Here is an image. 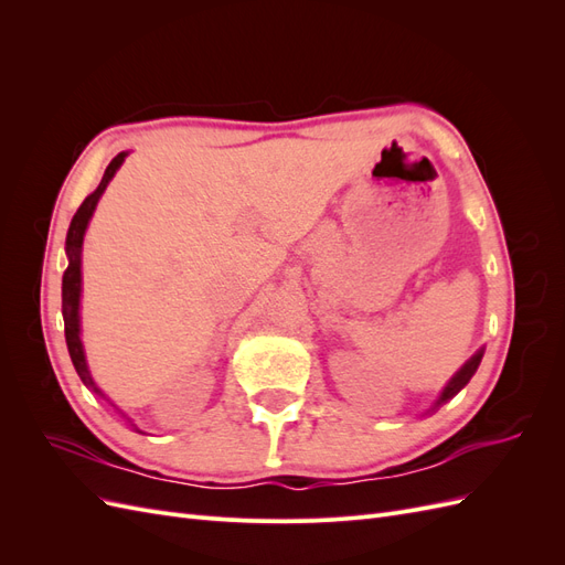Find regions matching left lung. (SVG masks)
<instances>
[{
	"mask_svg": "<svg viewBox=\"0 0 565 565\" xmlns=\"http://www.w3.org/2000/svg\"><path fill=\"white\" fill-rule=\"evenodd\" d=\"M481 358H483V349H481V351H476V353L469 358V361L459 367V372H457L455 377L448 382V386L440 391V396H438V401L434 403V407H431V409H438L443 403H448L452 396H457V393L469 384V380H471L473 374H476L478 365H481Z\"/></svg>",
	"mask_w": 565,
	"mask_h": 565,
	"instance_id": "8db88e82",
	"label": "left lung"
}]
</instances>
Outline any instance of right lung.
Instances as JSON below:
<instances>
[{
	"label": "right lung",
	"instance_id": "obj_1",
	"mask_svg": "<svg viewBox=\"0 0 565 565\" xmlns=\"http://www.w3.org/2000/svg\"><path fill=\"white\" fill-rule=\"evenodd\" d=\"M127 152H119L117 158H113V162L108 164L104 179H100L98 188L87 195L79 204L77 214L71 221V228H67V237H65V254H67V268L63 273V322H65V341H67V353H71V361L79 374V380L84 382V386L92 388L98 396H104V391H100L94 380H92V372L87 367V355H84V347H82V339H79V297H82V243H84V233H87L89 226V218L96 210V204L104 195L106 185L110 183V179L115 177V172L119 169V164L125 162ZM134 426V424H131ZM136 429V426H134Z\"/></svg>",
	"mask_w": 565,
	"mask_h": 565
}]
</instances>
